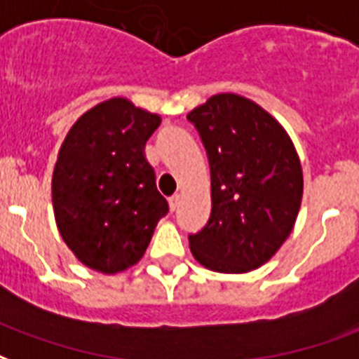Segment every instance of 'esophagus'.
Returning <instances> with one entry per match:
<instances>
[{"instance_id":"34e87169","label":"esophagus","mask_w":359,"mask_h":359,"mask_svg":"<svg viewBox=\"0 0 359 359\" xmlns=\"http://www.w3.org/2000/svg\"><path fill=\"white\" fill-rule=\"evenodd\" d=\"M179 203H180L179 194H175V196H171V198H169V207H171V211H175V209L179 207Z\"/></svg>"}]
</instances>
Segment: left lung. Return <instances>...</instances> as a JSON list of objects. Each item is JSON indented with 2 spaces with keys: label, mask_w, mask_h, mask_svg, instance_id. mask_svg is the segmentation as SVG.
<instances>
[{
  "label": "left lung",
  "mask_w": 359,
  "mask_h": 359,
  "mask_svg": "<svg viewBox=\"0 0 359 359\" xmlns=\"http://www.w3.org/2000/svg\"><path fill=\"white\" fill-rule=\"evenodd\" d=\"M211 169V217L190 236L201 266L245 274L266 264L293 232L302 167L289 133L251 98L219 93L187 116Z\"/></svg>",
  "instance_id": "8db88e82"
}]
</instances>
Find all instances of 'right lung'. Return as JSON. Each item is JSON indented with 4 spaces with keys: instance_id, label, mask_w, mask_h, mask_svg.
<instances>
[{
    "instance_id": "1",
    "label": "right lung",
    "mask_w": 359,
    "mask_h": 359,
    "mask_svg": "<svg viewBox=\"0 0 359 359\" xmlns=\"http://www.w3.org/2000/svg\"><path fill=\"white\" fill-rule=\"evenodd\" d=\"M159 123L158 114L114 97L81 114L60 144L55 220L68 249L95 272L112 276L137 264L169 209L144 154Z\"/></svg>"
}]
</instances>
